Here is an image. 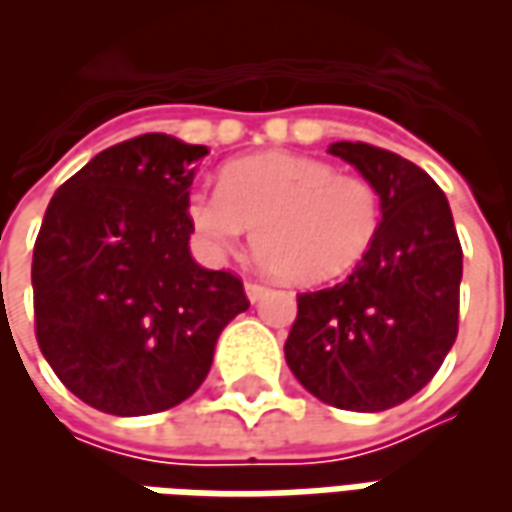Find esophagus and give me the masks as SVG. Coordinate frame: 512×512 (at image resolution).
Instances as JSON below:
<instances>
[{"label": "esophagus", "instance_id": "esophagus-1", "mask_svg": "<svg viewBox=\"0 0 512 512\" xmlns=\"http://www.w3.org/2000/svg\"><path fill=\"white\" fill-rule=\"evenodd\" d=\"M244 290H246V299L252 301V304L263 299V296H266V293H268L266 285H260V282H246Z\"/></svg>", "mask_w": 512, "mask_h": 512}]
</instances>
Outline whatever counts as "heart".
<instances>
[{
	"label": "heart",
	"instance_id": "obj_1",
	"mask_svg": "<svg viewBox=\"0 0 512 512\" xmlns=\"http://www.w3.org/2000/svg\"><path fill=\"white\" fill-rule=\"evenodd\" d=\"M186 219L208 260L233 255L255 227L268 271L321 285L365 257L381 227V197L367 178L337 175L318 158L257 153L230 161L219 189L191 191Z\"/></svg>",
	"mask_w": 512,
	"mask_h": 512
}]
</instances>
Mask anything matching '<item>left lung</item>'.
Segmentation results:
<instances>
[{
	"label": "left lung",
	"mask_w": 512,
	"mask_h": 512,
	"mask_svg": "<svg viewBox=\"0 0 512 512\" xmlns=\"http://www.w3.org/2000/svg\"><path fill=\"white\" fill-rule=\"evenodd\" d=\"M329 153L376 186L381 227L343 282L301 293L285 359L323 403L384 411L417 395L455 343L461 241L425 169L365 142H334Z\"/></svg>",
	"instance_id": "obj_1"
}]
</instances>
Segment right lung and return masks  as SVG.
<instances>
[{"instance_id": "add662e5", "label": "right lung", "mask_w": 512, "mask_h": 512, "mask_svg": "<svg viewBox=\"0 0 512 512\" xmlns=\"http://www.w3.org/2000/svg\"><path fill=\"white\" fill-rule=\"evenodd\" d=\"M211 150L169 134L106 147L51 197L32 255L35 334L87 406L142 417L191 397L249 307L189 252L186 197Z\"/></svg>"}]
</instances>
